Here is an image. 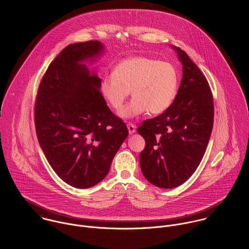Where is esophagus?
Masks as SVG:
<instances>
[{"label":"esophagus","instance_id":"34e87169","mask_svg":"<svg viewBox=\"0 0 249 249\" xmlns=\"http://www.w3.org/2000/svg\"><path fill=\"white\" fill-rule=\"evenodd\" d=\"M127 129H128V132H129V134H133V133H135V131H136V126L133 124H127Z\"/></svg>","mask_w":249,"mask_h":249}]
</instances>
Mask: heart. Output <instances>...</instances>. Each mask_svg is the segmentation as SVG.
Wrapping results in <instances>:
<instances>
[{
    "instance_id": "1",
    "label": "heart",
    "mask_w": 249,
    "mask_h": 249,
    "mask_svg": "<svg viewBox=\"0 0 249 249\" xmlns=\"http://www.w3.org/2000/svg\"><path fill=\"white\" fill-rule=\"evenodd\" d=\"M179 73L170 62L148 56H133L119 62L113 74L105 75L100 91L113 109L123 106L130 91L133 99L121 109L119 116L132 119L144 113L158 115L165 112L178 95Z\"/></svg>"
}]
</instances>
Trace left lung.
I'll return each instance as SVG.
<instances>
[{
    "label": "left lung",
    "instance_id": "left-lung-1",
    "mask_svg": "<svg viewBox=\"0 0 249 249\" xmlns=\"http://www.w3.org/2000/svg\"><path fill=\"white\" fill-rule=\"evenodd\" d=\"M172 48L182 64L178 95L164 113L143 121L137 129L145 141L140 153L142 175L164 189L178 187L196 172L213 122V96L206 77L184 51Z\"/></svg>",
    "mask_w": 249,
    "mask_h": 249
}]
</instances>
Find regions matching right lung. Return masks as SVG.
I'll return each mask as SVG.
<instances>
[{
    "label": "right lung",
    "instance_id": "1",
    "mask_svg": "<svg viewBox=\"0 0 249 249\" xmlns=\"http://www.w3.org/2000/svg\"><path fill=\"white\" fill-rule=\"evenodd\" d=\"M105 46L87 41L67 46L50 64L37 92L35 122L39 144L55 174L77 189L106 178L128 136L100 91L101 78L84 64Z\"/></svg>",
    "mask_w": 249,
    "mask_h": 249
}]
</instances>
